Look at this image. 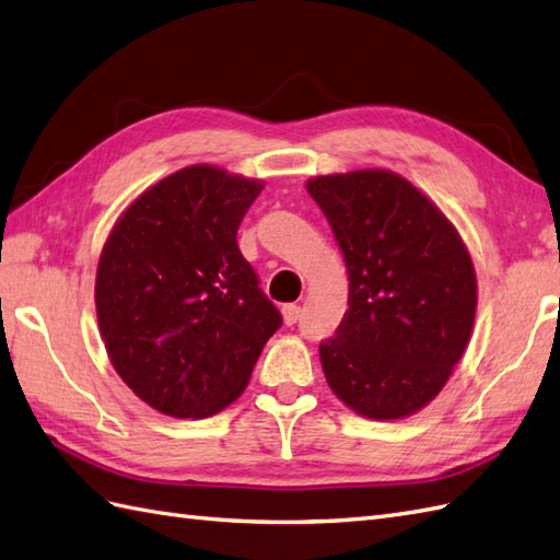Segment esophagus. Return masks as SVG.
Segmentation results:
<instances>
[{
	"instance_id": "esophagus-1",
	"label": "esophagus",
	"mask_w": 560,
	"mask_h": 560,
	"mask_svg": "<svg viewBox=\"0 0 560 560\" xmlns=\"http://www.w3.org/2000/svg\"><path fill=\"white\" fill-rule=\"evenodd\" d=\"M283 324L285 326H293V324H298V319H300V307L298 305H283Z\"/></svg>"
}]
</instances>
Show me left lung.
<instances>
[{
    "label": "left lung",
    "mask_w": 560,
    "mask_h": 560,
    "mask_svg": "<svg viewBox=\"0 0 560 560\" xmlns=\"http://www.w3.org/2000/svg\"><path fill=\"white\" fill-rule=\"evenodd\" d=\"M348 265V312L319 346L326 383L366 419H405L462 360L478 285L454 224L388 170L307 182Z\"/></svg>",
    "instance_id": "left-lung-1"
}]
</instances>
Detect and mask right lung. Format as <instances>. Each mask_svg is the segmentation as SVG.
I'll return each instance as SVG.
<instances>
[{
    "instance_id": "1",
    "label": "right lung",
    "mask_w": 560,
    "mask_h": 560,
    "mask_svg": "<svg viewBox=\"0 0 560 560\" xmlns=\"http://www.w3.org/2000/svg\"><path fill=\"white\" fill-rule=\"evenodd\" d=\"M262 182L189 165L143 191L96 269V317L132 393L175 419H206L246 390L281 312L236 232Z\"/></svg>"
}]
</instances>
